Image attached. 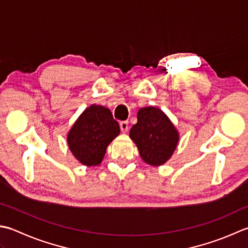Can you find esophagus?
Listing matches in <instances>:
<instances>
[{"label": "esophagus", "instance_id": "esophagus-1", "mask_svg": "<svg viewBox=\"0 0 248 248\" xmlns=\"http://www.w3.org/2000/svg\"><path fill=\"white\" fill-rule=\"evenodd\" d=\"M120 127H121V130H122V133H127L129 128L127 121H122V122L120 123Z\"/></svg>", "mask_w": 248, "mask_h": 248}]
</instances>
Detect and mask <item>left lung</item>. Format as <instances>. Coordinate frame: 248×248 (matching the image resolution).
I'll return each instance as SVG.
<instances>
[{"label":"left lung","mask_w":248,"mask_h":248,"mask_svg":"<svg viewBox=\"0 0 248 248\" xmlns=\"http://www.w3.org/2000/svg\"><path fill=\"white\" fill-rule=\"evenodd\" d=\"M129 137L144 163L154 167L171 158L180 140L179 131L171 120L164 111L152 106L138 111L137 123L131 127Z\"/></svg>","instance_id":"obj_1"}]
</instances>
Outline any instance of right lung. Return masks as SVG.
<instances>
[{"label": "right lung", "mask_w": 248, "mask_h": 248, "mask_svg": "<svg viewBox=\"0 0 248 248\" xmlns=\"http://www.w3.org/2000/svg\"><path fill=\"white\" fill-rule=\"evenodd\" d=\"M119 135L120 126L111 111L104 106L91 105L69 129L67 144L80 164L98 166L108 145Z\"/></svg>", "instance_id": "obj_1"}]
</instances>
